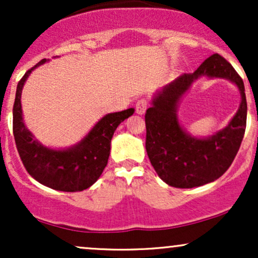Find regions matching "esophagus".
<instances>
[{"instance_id":"esophagus-1","label":"esophagus","mask_w":258,"mask_h":258,"mask_svg":"<svg viewBox=\"0 0 258 258\" xmlns=\"http://www.w3.org/2000/svg\"><path fill=\"white\" fill-rule=\"evenodd\" d=\"M148 108V100L146 98L139 99L137 103H136V112L139 115H143L146 112Z\"/></svg>"}]
</instances>
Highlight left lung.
Segmentation results:
<instances>
[{
	"mask_svg": "<svg viewBox=\"0 0 258 258\" xmlns=\"http://www.w3.org/2000/svg\"><path fill=\"white\" fill-rule=\"evenodd\" d=\"M201 76L229 79L238 86L242 103L233 119L207 139L190 136L179 125L176 106L191 84ZM244 82L220 54H212L191 74H183L155 94L146 112V149L158 176L176 188H194L214 182L232 165L246 128Z\"/></svg>",
	"mask_w": 258,
	"mask_h": 258,
	"instance_id": "8db88e82",
	"label": "left lung"
}]
</instances>
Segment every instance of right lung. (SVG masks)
<instances>
[{"label": "right lung", "instance_id": "add662e5", "mask_svg": "<svg viewBox=\"0 0 258 258\" xmlns=\"http://www.w3.org/2000/svg\"><path fill=\"white\" fill-rule=\"evenodd\" d=\"M46 59L25 73L17 86L13 105V135L16 146L25 170L41 184L60 191H81L97 182L108 164L112 135L123 120L135 112V109L105 115L93 128L68 149H51L43 147L25 127L22 114V90L26 79Z\"/></svg>", "mask_w": 258, "mask_h": 258}]
</instances>
